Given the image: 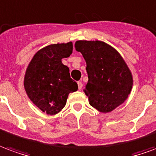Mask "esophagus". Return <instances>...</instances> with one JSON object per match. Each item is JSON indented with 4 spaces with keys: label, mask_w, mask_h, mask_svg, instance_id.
Listing matches in <instances>:
<instances>
[{
    "label": "esophagus",
    "mask_w": 156,
    "mask_h": 156,
    "mask_svg": "<svg viewBox=\"0 0 156 156\" xmlns=\"http://www.w3.org/2000/svg\"><path fill=\"white\" fill-rule=\"evenodd\" d=\"M78 89L79 90H81L82 88H83V83H82V82H78Z\"/></svg>",
    "instance_id": "1"
}]
</instances>
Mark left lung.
I'll use <instances>...</instances> for the list:
<instances>
[{
  "instance_id": "8db88e82",
  "label": "left lung",
  "mask_w": 156,
  "mask_h": 156,
  "mask_svg": "<svg viewBox=\"0 0 156 156\" xmlns=\"http://www.w3.org/2000/svg\"><path fill=\"white\" fill-rule=\"evenodd\" d=\"M75 48L87 63L88 81L84 93L89 105L102 113L122 105L130 94L133 78L120 54L100 41H77Z\"/></svg>"
}]
</instances>
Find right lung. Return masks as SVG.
I'll return each mask as SVG.
<instances>
[{
	"instance_id": "obj_1",
	"label": "right lung",
	"mask_w": 156,
	"mask_h": 156,
	"mask_svg": "<svg viewBox=\"0 0 156 156\" xmlns=\"http://www.w3.org/2000/svg\"><path fill=\"white\" fill-rule=\"evenodd\" d=\"M73 52V42L51 44L39 50L26 71L24 87L27 94L41 111L52 115L66 105L69 93L78 90L70 78L69 68L62 59Z\"/></svg>"
}]
</instances>
